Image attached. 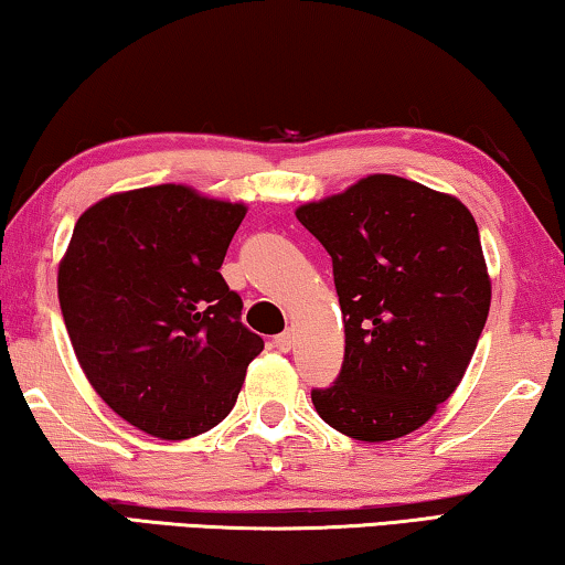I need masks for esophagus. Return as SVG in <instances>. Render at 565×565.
<instances>
[{
    "instance_id": "34e87169",
    "label": "esophagus",
    "mask_w": 565,
    "mask_h": 565,
    "mask_svg": "<svg viewBox=\"0 0 565 565\" xmlns=\"http://www.w3.org/2000/svg\"><path fill=\"white\" fill-rule=\"evenodd\" d=\"M290 347H292V333L290 331L277 333V337H275V349L277 351H290Z\"/></svg>"
}]
</instances>
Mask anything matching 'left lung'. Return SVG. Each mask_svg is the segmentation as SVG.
Listing matches in <instances>:
<instances>
[{
	"label": "left lung",
	"mask_w": 565,
	"mask_h": 565,
	"mask_svg": "<svg viewBox=\"0 0 565 565\" xmlns=\"http://www.w3.org/2000/svg\"><path fill=\"white\" fill-rule=\"evenodd\" d=\"M333 263L343 364L310 390L316 413L356 440H395L459 387L487 323L489 285L479 228L454 195L397 175L296 211Z\"/></svg>",
	"instance_id": "8db88e82"
}]
</instances>
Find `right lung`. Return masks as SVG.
<instances>
[{
	"label": "right lung",
	"mask_w": 565,
	"mask_h": 565,
	"mask_svg": "<svg viewBox=\"0 0 565 565\" xmlns=\"http://www.w3.org/2000/svg\"><path fill=\"white\" fill-rule=\"evenodd\" d=\"M244 214L168 183L109 195L73 228L58 269L73 351L104 403L150 436L222 423L265 349L218 273Z\"/></svg>",
	"instance_id": "right-lung-1"
}]
</instances>
